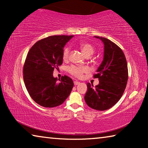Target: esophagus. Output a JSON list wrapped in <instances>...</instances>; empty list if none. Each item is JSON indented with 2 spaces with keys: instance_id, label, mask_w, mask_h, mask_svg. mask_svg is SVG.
Instances as JSON below:
<instances>
[{
  "instance_id": "obj_1",
  "label": "esophagus",
  "mask_w": 148,
  "mask_h": 148,
  "mask_svg": "<svg viewBox=\"0 0 148 148\" xmlns=\"http://www.w3.org/2000/svg\"><path fill=\"white\" fill-rule=\"evenodd\" d=\"M74 85L75 86H77V85H78V84H79L80 83L79 82H77V81H74Z\"/></svg>"
}]
</instances>
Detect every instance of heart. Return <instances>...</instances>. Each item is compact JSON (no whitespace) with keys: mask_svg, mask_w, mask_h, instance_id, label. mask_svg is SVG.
I'll return each instance as SVG.
<instances>
[{"mask_svg":"<svg viewBox=\"0 0 148 148\" xmlns=\"http://www.w3.org/2000/svg\"><path fill=\"white\" fill-rule=\"evenodd\" d=\"M80 49H81L82 53L85 56H90L94 52V47H92L91 44L87 43H82L80 44ZM70 53V47L66 46L62 51V59L64 60H66L69 58ZM69 71L71 74L74 75L76 77H80L83 74L84 72L87 71V68L83 66H70L69 68Z\"/></svg>","mask_w":148,"mask_h":148,"instance_id":"b5f03b06","label":"heart"}]
</instances>
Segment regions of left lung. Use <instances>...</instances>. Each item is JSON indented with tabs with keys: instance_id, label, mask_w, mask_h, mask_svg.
<instances>
[{
	"instance_id": "obj_1",
	"label": "left lung",
	"mask_w": 148,
	"mask_h": 148,
	"mask_svg": "<svg viewBox=\"0 0 148 148\" xmlns=\"http://www.w3.org/2000/svg\"><path fill=\"white\" fill-rule=\"evenodd\" d=\"M104 44V56L94 75L99 84L95 87L88 83L85 101L91 108L100 111L114 106L123 94L128 80V68L123 52L111 40L101 36H94Z\"/></svg>"
}]
</instances>
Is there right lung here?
<instances>
[{"label":"right lung","mask_w":148,"mask_h":148,"mask_svg":"<svg viewBox=\"0 0 148 148\" xmlns=\"http://www.w3.org/2000/svg\"><path fill=\"white\" fill-rule=\"evenodd\" d=\"M73 36H49L35 43L27 54L23 67L25 85L31 98L42 106H58L71 94L72 79L66 76L57 79L53 73L62 64L64 47Z\"/></svg>","instance_id":"add662e5"}]
</instances>
